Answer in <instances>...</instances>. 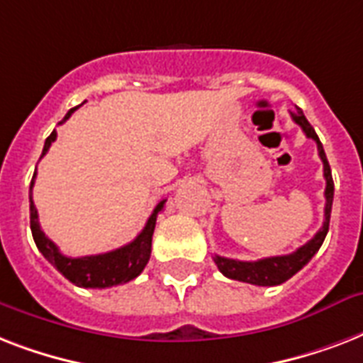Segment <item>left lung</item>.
<instances>
[{
    "mask_svg": "<svg viewBox=\"0 0 363 363\" xmlns=\"http://www.w3.org/2000/svg\"><path fill=\"white\" fill-rule=\"evenodd\" d=\"M292 121L298 125H301V130L305 131V135L313 139L318 148V156H320L322 164H324V179H326V207H324V224L316 232V235L311 241H307L303 247H299L296 252L286 254V256H271V258L258 259V262H241V259L224 258V256H215L216 267L220 269V273L228 279L233 281L248 282V284H256V286H277L286 282L290 277H294L299 269H303V265L311 262V258L318 252V248L322 247V242L326 239V233L330 230V215H332V203H333V179L332 169L328 164L326 152L322 147L320 139L316 135L315 128L309 124V121L305 118L303 111L296 107V113H290Z\"/></svg>",
    "mask_w": 363,
    "mask_h": 363,
    "instance_id": "left-lung-1",
    "label": "left lung"
}]
</instances>
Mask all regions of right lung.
<instances>
[{"label": "right lung", "mask_w": 363, "mask_h": 363, "mask_svg": "<svg viewBox=\"0 0 363 363\" xmlns=\"http://www.w3.org/2000/svg\"><path fill=\"white\" fill-rule=\"evenodd\" d=\"M77 107L67 111V115L64 116V121L60 124H64ZM56 141V130L47 137L45 147H43V154L48 152L50 145ZM35 175L31 179L30 184V226H31V235L35 241L37 248L41 250V254L62 273V275L71 281L77 286L82 288H109L116 286V284H124V282L133 281L148 264L150 259V250H152V233L154 226H156V216L162 209H164L165 199L156 205V209L152 211V215L148 216L147 224L143 228V232L137 235L135 239L124 247L111 250L105 254H96V256H82V258H67L64 254L60 252L58 247L54 245L50 239L43 233L41 226H39V216H37V209L31 199V188L35 182Z\"/></svg>", "instance_id": "add662e5"}]
</instances>
